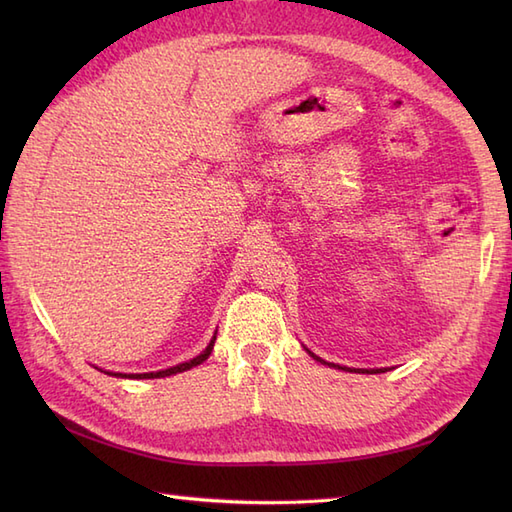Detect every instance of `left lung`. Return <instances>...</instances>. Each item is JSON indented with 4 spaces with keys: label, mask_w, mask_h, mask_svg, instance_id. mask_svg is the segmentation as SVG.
<instances>
[{
    "label": "left lung",
    "mask_w": 512,
    "mask_h": 512,
    "mask_svg": "<svg viewBox=\"0 0 512 512\" xmlns=\"http://www.w3.org/2000/svg\"><path fill=\"white\" fill-rule=\"evenodd\" d=\"M308 354L314 356L310 350H308ZM314 358H317V361H321L319 356H314ZM321 363H323V361H321ZM328 365H334V363H328ZM334 367H339V365H334ZM339 369H347V372H356V369H350V367H339ZM378 372H385V369H378ZM358 374H372V372H369V369H358ZM374 374H376V372H374Z\"/></svg>",
    "instance_id": "left-lung-1"
}]
</instances>
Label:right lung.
<instances>
[{
  "instance_id": "obj_1",
  "label": "right lung",
  "mask_w": 512,
  "mask_h": 512,
  "mask_svg": "<svg viewBox=\"0 0 512 512\" xmlns=\"http://www.w3.org/2000/svg\"><path fill=\"white\" fill-rule=\"evenodd\" d=\"M213 343H215V336L211 339V343L206 345V350L200 354V356H195V358H191L189 363H180V365H176V367H169V369H162V372H151V374H132L129 378H165V376H171V374H180V372H187V369H191V367H195V365H200L202 361H206V358H209V354L213 352ZM110 374V372H107ZM112 376H125V374H112ZM127 378V376H125Z\"/></svg>"
}]
</instances>
